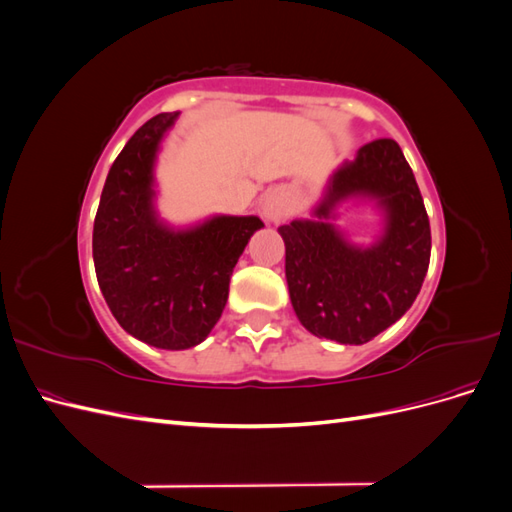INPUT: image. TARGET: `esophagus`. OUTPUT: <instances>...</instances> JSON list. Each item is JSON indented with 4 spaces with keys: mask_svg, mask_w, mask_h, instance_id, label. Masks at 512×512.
Wrapping results in <instances>:
<instances>
[{
    "mask_svg": "<svg viewBox=\"0 0 512 512\" xmlns=\"http://www.w3.org/2000/svg\"><path fill=\"white\" fill-rule=\"evenodd\" d=\"M262 213H265V218H267L269 222L277 224V222L288 220L292 209H290L288 198H286L284 194H280V192H275V194H271V196L265 200V207H262Z\"/></svg>",
    "mask_w": 512,
    "mask_h": 512,
    "instance_id": "obj_1",
    "label": "esophagus"
}]
</instances>
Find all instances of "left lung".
I'll list each match as a JSON object with an SVG mask.
<instances>
[{"mask_svg":"<svg viewBox=\"0 0 512 512\" xmlns=\"http://www.w3.org/2000/svg\"><path fill=\"white\" fill-rule=\"evenodd\" d=\"M348 195L374 197L385 211V232L374 246L348 244L328 222ZM314 215L280 226L292 307L312 335L365 344L412 307L431 256L423 196L393 138L363 145L339 166Z\"/></svg>","mask_w":512,"mask_h":512,"instance_id":"left-lung-1","label":"left lung"}]
</instances>
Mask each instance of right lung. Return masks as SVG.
Instances as JSON below:
<instances>
[{
  "instance_id": "1",
  "label": "right lung",
  "mask_w": 512,
  "mask_h": 512,
  "mask_svg": "<svg viewBox=\"0 0 512 512\" xmlns=\"http://www.w3.org/2000/svg\"><path fill=\"white\" fill-rule=\"evenodd\" d=\"M179 113L134 132L113 162L94 222V265L115 320L141 342L185 350L220 320L232 269L262 224L256 215H215L175 230L153 209V164Z\"/></svg>"
}]
</instances>
